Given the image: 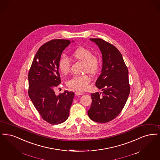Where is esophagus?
<instances>
[{
	"label": "esophagus",
	"instance_id": "esophagus-1",
	"mask_svg": "<svg viewBox=\"0 0 160 160\" xmlns=\"http://www.w3.org/2000/svg\"><path fill=\"white\" fill-rule=\"evenodd\" d=\"M75 93V95H76V96H81V95L83 94L82 93H81V92H79V91H76Z\"/></svg>",
	"mask_w": 160,
	"mask_h": 160
}]
</instances>
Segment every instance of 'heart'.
<instances>
[{
  "mask_svg": "<svg viewBox=\"0 0 160 160\" xmlns=\"http://www.w3.org/2000/svg\"><path fill=\"white\" fill-rule=\"evenodd\" d=\"M72 57L85 63L83 72L91 75H96L100 69V62L98 57L94 56L90 49L80 47L72 52ZM58 69L62 74H67L70 70V63L68 58L62 56L58 60ZM91 79L88 75L74 76L67 82L68 86L77 91L86 90L88 87Z\"/></svg>",
  "mask_w": 160,
  "mask_h": 160,
  "instance_id": "1",
  "label": "heart"
}]
</instances>
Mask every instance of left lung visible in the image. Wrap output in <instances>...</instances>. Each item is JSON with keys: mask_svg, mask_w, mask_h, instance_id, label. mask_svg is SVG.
Listing matches in <instances>:
<instances>
[{"mask_svg": "<svg viewBox=\"0 0 160 160\" xmlns=\"http://www.w3.org/2000/svg\"><path fill=\"white\" fill-rule=\"evenodd\" d=\"M90 39L102 54L101 74L96 82V86L102 92L91 94L92 103L88 115L95 122L105 123L116 118L125 106L130 90L128 71L115 47L102 39Z\"/></svg>", "mask_w": 160, "mask_h": 160, "instance_id": "obj_1", "label": "left lung"}]
</instances>
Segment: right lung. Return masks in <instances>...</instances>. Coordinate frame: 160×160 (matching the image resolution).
I'll list each match as a JSON object with an SVG mask.
<instances>
[{"instance_id": "right-lung-1", "label": "right lung", "mask_w": 160, "mask_h": 160, "mask_svg": "<svg viewBox=\"0 0 160 160\" xmlns=\"http://www.w3.org/2000/svg\"><path fill=\"white\" fill-rule=\"evenodd\" d=\"M70 43L54 39L43 44L36 52L28 75L29 98L42 119L52 125L67 120L75 96L72 91H64L58 95L54 91L61 83L58 60Z\"/></svg>"}]
</instances>
